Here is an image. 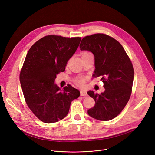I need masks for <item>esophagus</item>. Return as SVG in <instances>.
I'll return each mask as SVG.
<instances>
[{"mask_svg": "<svg viewBox=\"0 0 155 155\" xmlns=\"http://www.w3.org/2000/svg\"><path fill=\"white\" fill-rule=\"evenodd\" d=\"M80 95L84 96V97H86V96H87V93L85 91H80Z\"/></svg>", "mask_w": 155, "mask_h": 155, "instance_id": "obj_1", "label": "esophagus"}]
</instances>
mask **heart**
Masks as SVG:
<instances>
[{
    "instance_id": "heart-1",
    "label": "heart",
    "mask_w": 155,
    "mask_h": 155,
    "mask_svg": "<svg viewBox=\"0 0 155 155\" xmlns=\"http://www.w3.org/2000/svg\"><path fill=\"white\" fill-rule=\"evenodd\" d=\"M91 53H87V52H85L83 53L82 56L84 55H87V54H89ZM75 83L78 85V86H80V87H83L85 84V80L83 78H78L76 81H75Z\"/></svg>"
}]
</instances>
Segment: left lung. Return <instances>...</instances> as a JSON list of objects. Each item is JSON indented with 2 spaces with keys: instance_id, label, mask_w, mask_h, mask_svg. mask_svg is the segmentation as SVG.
Here are the masks:
<instances>
[{
  "instance_id": "8db88e82",
  "label": "left lung",
  "mask_w": 155,
  "mask_h": 155,
  "mask_svg": "<svg viewBox=\"0 0 155 155\" xmlns=\"http://www.w3.org/2000/svg\"><path fill=\"white\" fill-rule=\"evenodd\" d=\"M82 51L92 52L95 67L93 76L101 77L105 91L87 94L94 99V107L88 114L97 120H110L118 116L131 94L134 69L124 49L117 40L104 34L84 38L80 45Z\"/></svg>"
}]
</instances>
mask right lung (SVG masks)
<instances>
[{"mask_svg": "<svg viewBox=\"0 0 155 155\" xmlns=\"http://www.w3.org/2000/svg\"><path fill=\"white\" fill-rule=\"evenodd\" d=\"M80 41L79 37L46 36L27 53L20 73L22 90L29 108L44 123H56L66 117L71 101L80 95L78 89L70 85L61 89L54 82Z\"/></svg>", "mask_w": 155, "mask_h": 155, "instance_id": "1", "label": "right lung"}]
</instances>
